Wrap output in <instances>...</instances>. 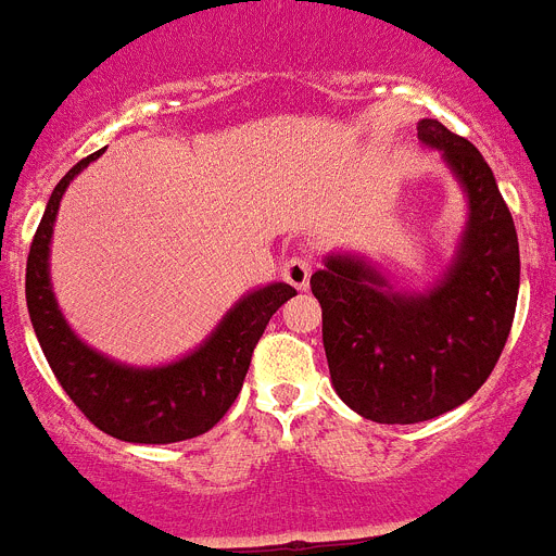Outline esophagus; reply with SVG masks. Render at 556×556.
Here are the masks:
<instances>
[{
  "mask_svg": "<svg viewBox=\"0 0 556 556\" xmlns=\"http://www.w3.org/2000/svg\"><path fill=\"white\" fill-rule=\"evenodd\" d=\"M311 270H314V256L311 251H296L282 263V277L291 282L296 291H305L307 282H311Z\"/></svg>",
  "mask_w": 556,
  "mask_h": 556,
  "instance_id": "1",
  "label": "esophagus"
}]
</instances>
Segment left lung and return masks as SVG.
Instances as JSON below:
<instances>
[{"mask_svg":"<svg viewBox=\"0 0 556 556\" xmlns=\"http://www.w3.org/2000/svg\"><path fill=\"white\" fill-rule=\"evenodd\" d=\"M418 138L444 152L469 191V228L444 282L399 296L339 256L311 277L336 393L379 424L429 421L472 399L506 348L520 291L515 220L489 163L441 121H421Z\"/></svg>","mask_w":556,"mask_h":556,"instance_id":"left-lung-1","label":"left lung"}]
</instances>
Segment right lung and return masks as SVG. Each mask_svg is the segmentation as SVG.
<instances>
[{
  "label": "right lung",
  "instance_id": "obj_1",
  "mask_svg": "<svg viewBox=\"0 0 556 556\" xmlns=\"http://www.w3.org/2000/svg\"><path fill=\"white\" fill-rule=\"evenodd\" d=\"M98 155L101 152L78 161L59 180L33 235L25 274L33 330L64 393L101 432L129 444H175L198 438L235 404L260 336L268 328L270 316L296 291L286 282H277L249 293L220 321V328L214 330L203 348L169 367L132 370L98 356L67 328L55 307L48 277V245L59 200L70 180Z\"/></svg>",
  "mask_w": 556,
  "mask_h": 556
}]
</instances>
